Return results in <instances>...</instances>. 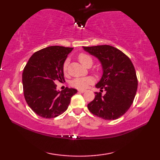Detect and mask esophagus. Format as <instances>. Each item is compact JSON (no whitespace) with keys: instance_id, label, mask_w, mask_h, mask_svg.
<instances>
[{"instance_id":"34e87169","label":"esophagus","mask_w":160,"mask_h":160,"mask_svg":"<svg viewBox=\"0 0 160 160\" xmlns=\"http://www.w3.org/2000/svg\"><path fill=\"white\" fill-rule=\"evenodd\" d=\"M78 92H80V93H83V92H85V90H78Z\"/></svg>"}]
</instances>
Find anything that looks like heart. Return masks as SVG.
<instances>
[{
    "instance_id": "heart-1",
    "label": "heart",
    "mask_w": 160,
    "mask_h": 160,
    "mask_svg": "<svg viewBox=\"0 0 160 160\" xmlns=\"http://www.w3.org/2000/svg\"><path fill=\"white\" fill-rule=\"evenodd\" d=\"M78 58L79 61L83 66H88L89 65L92 64V58L91 56L85 53H80L78 54ZM68 59H66L63 64V71L65 74L68 72ZM94 82V80L92 77H85V78H78L72 80L70 82V85L72 88L79 89V90H85L88 88V86Z\"/></svg>"
}]
</instances>
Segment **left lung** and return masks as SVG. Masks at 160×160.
I'll return each mask as SVG.
<instances>
[{"mask_svg":"<svg viewBox=\"0 0 160 160\" xmlns=\"http://www.w3.org/2000/svg\"><path fill=\"white\" fill-rule=\"evenodd\" d=\"M83 48L99 59L104 71L96 85L101 90L88 104L89 111L105 120L120 118L131 107L136 94L138 78L133 64L125 53L112 46ZM103 90L104 95L101 94Z\"/></svg>","mask_w":160,"mask_h":160,"instance_id":"left-lung-1","label":"left lung"}]
</instances>
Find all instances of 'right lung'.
Returning <instances> with one entry per match:
<instances>
[{"label":"right lung","instance_id":"right-lung-1","mask_svg":"<svg viewBox=\"0 0 160 160\" xmlns=\"http://www.w3.org/2000/svg\"><path fill=\"white\" fill-rule=\"evenodd\" d=\"M73 48L52 46L35 52L22 72L24 96L28 106L41 117L51 118L67 110L73 88L56 90V82L64 81L63 64Z\"/></svg>","mask_w":160,"mask_h":160}]
</instances>
